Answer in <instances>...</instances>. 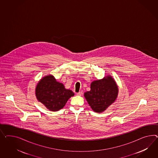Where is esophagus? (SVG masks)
Returning <instances> with one entry per match:
<instances>
[{
    "instance_id": "34e87169",
    "label": "esophagus",
    "mask_w": 158,
    "mask_h": 158,
    "mask_svg": "<svg viewBox=\"0 0 158 158\" xmlns=\"http://www.w3.org/2000/svg\"><path fill=\"white\" fill-rule=\"evenodd\" d=\"M83 94V92L82 91H79V93H77V95H78V96H81V95Z\"/></svg>"
}]
</instances>
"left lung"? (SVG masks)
Masks as SVG:
<instances>
[{"mask_svg": "<svg viewBox=\"0 0 158 158\" xmlns=\"http://www.w3.org/2000/svg\"><path fill=\"white\" fill-rule=\"evenodd\" d=\"M118 92L115 81L110 76H107L101 80L93 81L91 90L85 92V97L94 111L101 113L115 101Z\"/></svg>", "mask_w": 158, "mask_h": 158, "instance_id": "obj_1", "label": "left lung"}]
</instances>
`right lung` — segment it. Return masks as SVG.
Returning <instances> with one entry per match:
<instances>
[{
    "label": "right lung",
    "mask_w": 158,
    "mask_h": 158,
    "mask_svg": "<svg viewBox=\"0 0 158 158\" xmlns=\"http://www.w3.org/2000/svg\"><path fill=\"white\" fill-rule=\"evenodd\" d=\"M37 99L51 111L59 110L68 99L74 95L71 90L65 89L62 83L56 81L52 75L44 77L35 89Z\"/></svg>",
    "instance_id": "add662e5"
}]
</instances>
